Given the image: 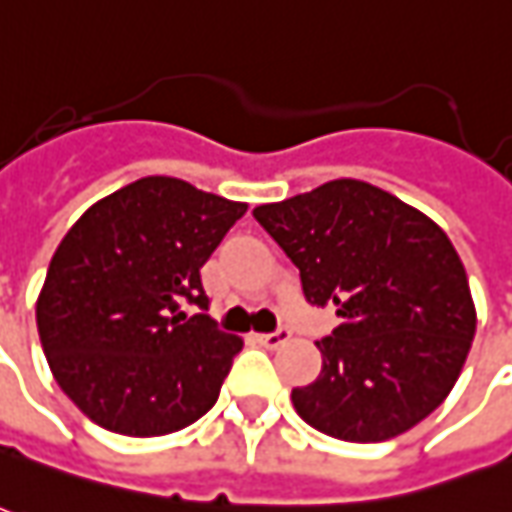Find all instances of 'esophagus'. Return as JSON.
Segmentation results:
<instances>
[{
    "label": "esophagus",
    "mask_w": 512,
    "mask_h": 512,
    "mask_svg": "<svg viewBox=\"0 0 512 512\" xmlns=\"http://www.w3.org/2000/svg\"><path fill=\"white\" fill-rule=\"evenodd\" d=\"M288 339H291V330L288 328H277L274 333H260V336H257V342L263 344V347H269V350L280 347V344H285Z\"/></svg>",
    "instance_id": "esophagus-1"
}]
</instances>
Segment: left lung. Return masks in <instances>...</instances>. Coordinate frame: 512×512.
I'll return each mask as SVG.
<instances>
[{
	"label": "left lung",
	"mask_w": 512,
	"mask_h": 512,
	"mask_svg": "<svg viewBox=\"0 0 512 512\" xmlns=\"http://www.w3.org/2000/svg\"><path fill=\"white\" fill-rule=\"evenodd\" d=\"M252 215L300 269L305 300L333 302L342 319L316 342L322 373L291 392L308 426L381 443L446 401L474 342L476 308L457 249L429 215L358 179Z\"/></svg>",
	"instance_id": "1"
}]
</instances>
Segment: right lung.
<instances>
[{
  "mask_svg": "<svg viewBox=\"0 0 512 512\" xmlns=\"http://www.w3.org/2000/svg\"><path fill=\"white\" fill-rule=\"evenodd\" d=\"M243 212L182 179L145 176L92 204L58 243L38 336L58 387L97 426L159 437L218 401L243 339L204 314L201 266Z\"/></svg>",
  "mask_w": 512,
  "mask_h": 512,
  "instance_id": "add662e5",
  "label": "right lung"
}]
</instances>
